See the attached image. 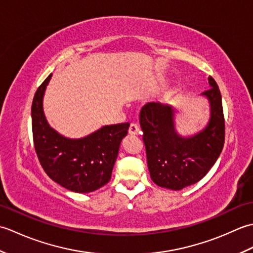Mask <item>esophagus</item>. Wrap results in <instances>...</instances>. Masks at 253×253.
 I'll return each instance as SVG.
<instances>
[{
	"instance_id": "obj_1",
	"label": "esophagus",
	"mask_w": 253,
	"mask_h": 253,
	"mask_svg": "<svg viewBox=\"0 0 253 253\" xmlns=\"http://www.w3.org/2000/svg\"><path fill=\"white\" fill-rule=\"evenodd\" d=\"M129 133L130 135H138L139 131H140V129H139V126L137 125V124L135 123H131L130 126H129Z\"/></svg>"
}]
</instances>
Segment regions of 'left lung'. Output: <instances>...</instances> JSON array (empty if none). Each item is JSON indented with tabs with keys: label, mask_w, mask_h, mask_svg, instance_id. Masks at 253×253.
Listing matches in <instances>:
<instances>
[{
	"label": "left lung",
	"mask_w": 253,
	"mask_h": 253,
	"mask_svg": "<svg viewBox=\"0 0 253 253\" xmlns=\"http://www.w3.org/2000/svg\"><path fill=\"white\" fill-rule=\"evenodd\" d=\"M203 91L211 104V120L198 135L182 138L174 128V111L169 105L148 103L140 112L142 140L151 179L171 190L196 184L211 169L225 141V118L222 96L212 76Z\"/></svg>",
	"instance_id": "left-lung-1"
}]
</instances>
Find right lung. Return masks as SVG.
<instances>
[{
	"label": "right lung",
	"mask_w": 253,
	"mask_h": 253,
	"mask_svg": "<svg viewBox=\"0 0 253 253\" xmlns=\"http://www.w3.org/2000/svg\"><path fill=\"white\" fill-rule=\"evenodd\" d=\"M52 74L37 89L31 105L32 137L37 157L46 175L74 192H91L112 176L121 142L129 123L104 126L83 139H67L47 124L42 99Z\"/></svg>",
	"instance_id": "obj_1"
}]
</instances>
